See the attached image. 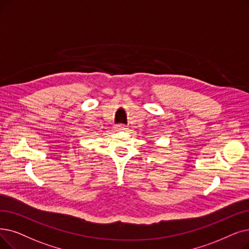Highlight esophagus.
I'll list each match as a JSON object with an SVG mask.
<instances>
[{
    "label": "esophagus",
    "mask_w": 249,
    "mask_h": 249,
    "mask_svg": "<svg viewBox=\"0 0 249 249\" xmlns=\"http://www.w3.org/2000/svg\"><path fill=\"white\" fill-rule=\"evenodd\" d=\"M116 129H117V131H125V130H127V126H125V125H123V124H118V125H116V127H115Z\"/></svg>",
    "instance_id": "1"
}]
</instances>
